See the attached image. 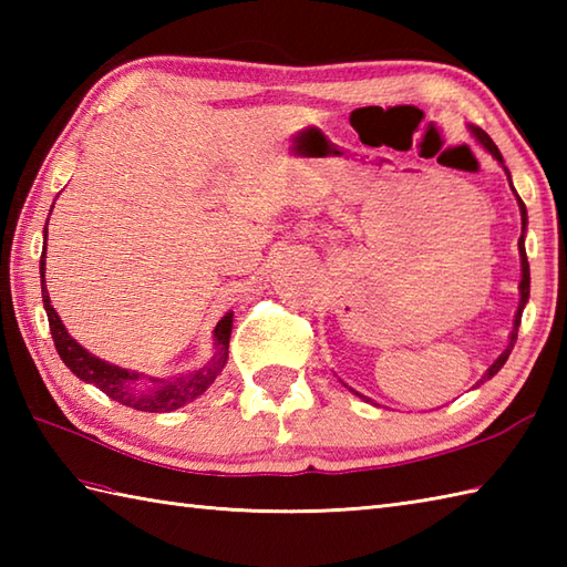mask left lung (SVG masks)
I'll return each mask as SVG.
<instances>
[{
    "instance_id": "obj_1",
    "label": "left lung",
    "mask_w": 567,
    "mask_h": 567,
    "mask_svg": "<svg viewBox=\"0 0 567 567\" xmlns=\"http://www.w3.org/2000/svg\"><path fill=\"white\" fill-rule=\"evenodd\" d=\"M470 134H473V136L477 138L480 146H483V148L492 155V158L499 161V163L504 165L499 148L495 146V143H492V138L485 134L483 128L470 126ZM504 173L509 175L507 167H504ZM509 185H512V177H509ZM512 189H514V187H512ZM514 195H516V189H514ZM516 202H519V212H522V238H519V256H522V282H519V295H522V299H519V309H516V317H514V329H512V333H509V346L504 348L502 355L495 360V363H492V365L487 368V372H485L483 380H480V382H485V380H492V378H495L497 372L502 370V365L507 363V358H509L512 348H514V343H516V331H519V323H522V311H524V307H526V302H528V290H532V275H528V260H526V248H524V234H526V221H528V216H526V207H524V202H522V197H519V195H516ZM480 382H477V384H480Z\"/></svg>"
}]
</instances>
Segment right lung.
<instances>
[{
    "instance_id": "add662e5",
    "label": "right lung",
    "mask_w": 567,
    "mask_h": 567,
    "mask_svg": "<svg viewBox=\"0 0 567 567\" xmlns=\"http://www.w3.org/2000/svg\"><path fill=\"white\" fill-rule=\"evenodd\" d=\"M45 236L48 231H43V238ZM41 295H43V307L48 315V327H51V333H53L55 351L60 358H63V363L75 372L80 380L94 384V388H100L106 396H112V400H116L118 404L138 409V412H151V414L175 412V409L197 400V396L207 392L209 384L219 378V372L224 370L228 360V339H231V329H234V311H226L221 321L216 323L214 329L216 351L209 363L179 378L158 380V378L138 375L134 370L112 365L106 363V360L92 355L90 351H84V348L68 333L63 321L58 317V311L51 305V297H48L45 246L41 256ZM141 379L147 380L143 383V389L140 388Z\"/></svg>"
}]
</instances>
